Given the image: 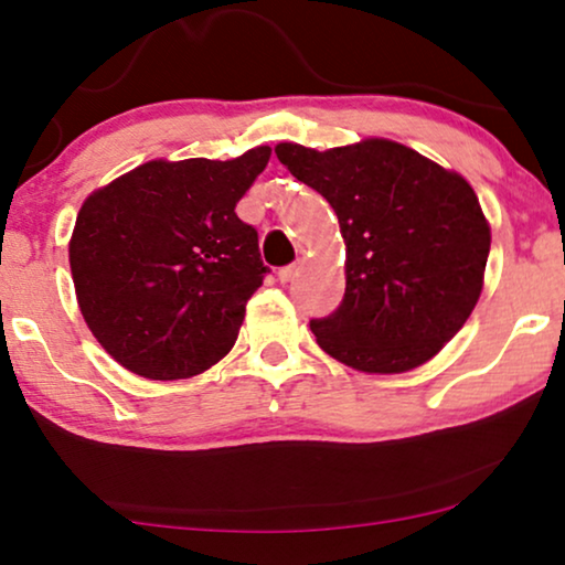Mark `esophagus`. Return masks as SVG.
I'll return each instance as SVG.
<instances>
[{"instance_id": "esophagus-1", "label": "esophagus", "mask_w": 565, "mask_h": 565, "mask_svg": "<svg viewBox=\"0 0 565 565\" xmlns=\"http://www.w3.org/2000/svg\"><path fill=\"white\" fill-rule=\"evenodd\" d=\"M298 269H300V265H288V267H282L280 273H277V277H280V282H290V280H296Z\"/></svg>"}]
</instances>
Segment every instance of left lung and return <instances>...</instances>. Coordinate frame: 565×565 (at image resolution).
<instances>
[{
  "mask_svg": "<svg viewBox=\"0 0 565 565\" xmlns=\"http://www.w3.org/2000/svg\"><path fill=\"white\" fill-rule=\"evenodd\" d=\"M277 159L334 207L347 246L342 306L313 319L316 342L362 373L424 365L462 329L483 290L491 228L458 172L388 138Z\"/></svg>",
  "mask_w": 565,
  "mask_h": 565,
  "instance_id": "obj_1",
  "label": "left lung"
}]
</instances>
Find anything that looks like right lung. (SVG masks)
Segmentation results:
<instances>
[{
  "mask_svg": "<svg viewBox=\"0 0 565 565\" xmlns=\"http://www.w3.org/2000/svg\"><path fill=\"white\" fill-rule=\"evenodd\" d=\"M269 146L228 161L153 159L84 200L68 242L76 303L130 373L180 381L226 358L267 267L236 203Z\"/></svg>",
  "mask_w": 565,
  "mask_h": 565,
  "instance_id": "right-lung-1",
  "label": "right lung"
}]
</instances>
